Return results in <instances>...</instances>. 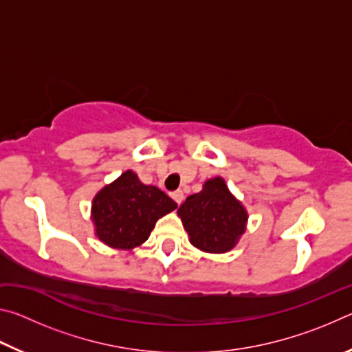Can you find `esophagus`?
<instances>
[{"label": "esophagus", "instance_id": "obj_1", "mask_svg": "<svg viewBox=\"0 0 352 352\" xmlns=\"http://www.w3.org/2000/svg\"><path fill=\"white\" fill-rule=\"evenodd\" d=\"M170 197L177 201V205H180L182 201H183V199H184V195H183V190H180V189L174 190V192H170Z\"/></svg>", "mask_w": 352, "mask_h": 352}]
</instances>
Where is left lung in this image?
<instances>
[{
    "mask_svg": "<svg viewBox=\"0 0 352 352\" xmlns=\"http://www.w3.org/2000/svg\"><path fill=\"white\" fill-rule=\"evenodd\" d=\"M178 216L190 243L208 253H225L233 248L247 223L245 210L220 177L208 180L199 194L189 195L178 208Z\"/></svg>",
    "mask_w": 352,
    "mask_h": 352,
    "instance_id": "left-lung-1",
    "label": "left lung"
}]
</instances>
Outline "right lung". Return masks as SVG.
I'll list each match as a JSON object with an SVG mask.
<instances>
[{
    "label": "right lung",
    "instance_id": "1",
    "mask_svg": "<svg viewBox=\"0 0 352 352\" xmlns=\"http://www.w3.org/2000/svg\"><path fill=\"white\" fill-rule=\"evenodd\" d=\"M175 208V201L162 189L142 184L127 170L94 197L93 222L107 245L130 250L147 241L155 222Z\"/></svg>",
    "mask_w": 352,
    "mask_h": 352
}]
</instances>
